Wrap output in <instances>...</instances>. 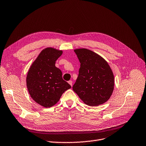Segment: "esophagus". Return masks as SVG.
Wrapping results in <instances>:
<instances>
[{
	"label": "esophagus",
	"instance_id": "esophagus-1",
	"mask_svg": "<svg viewBox=\"0 0 146 146\" xmlns=\"http://www.w3.org/2000/svg\"><path fill=\"white\" fill-rule=\"evenodd\" d=\"M68 83H69V84L71 85V87L72 86V81H71V80H70V81H68Z\"/></svg>",
	"mask_w": 146,
	"mask_h": 146
}]
</instances>
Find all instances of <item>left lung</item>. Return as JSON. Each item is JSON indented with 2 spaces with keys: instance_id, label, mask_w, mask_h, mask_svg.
Returning a JSON list of instances; mask_svg holds the SVG:
<instances>
[{
  "instance_id": "left-lung-1",
  "label": "left lung",
  "mask_w": 146,
  "mask_h": 146,
  "mask_svg": "<svg viewBox=\"0 0 146 146\" xmlns=\"http://www.w3.org/2000/svg\"><path fill=\"white\" fill-rule=\"evenodd\" d=\"M74 52L81 64L72 87L74 92L88 106L105 103L112 94L115 85L114 75L107 61L87 48H76Z\"/></svg>"
}]
</instances>
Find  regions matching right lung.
Returning a JSON list of instances; mask_svg holds the SVG:
<instances>
[{
	"label": "right lung",
	"mask_w": 146,
	"mask_h": 146,
	"mask_svg": "<svg viewBox=\"0 0 146 146\" xmlns=\"http://www.w3.org/2000/svg\"><path fill=\"white\" fill-rule=\"evenodd\" d=\"M63 51L53 47L41 50L28 71L26 82L31 98L38 105L50 108L71 86L62 78V72L55 66Z\"/></svg>",
	"instance_id": "add662e5"
}]
</instances>
